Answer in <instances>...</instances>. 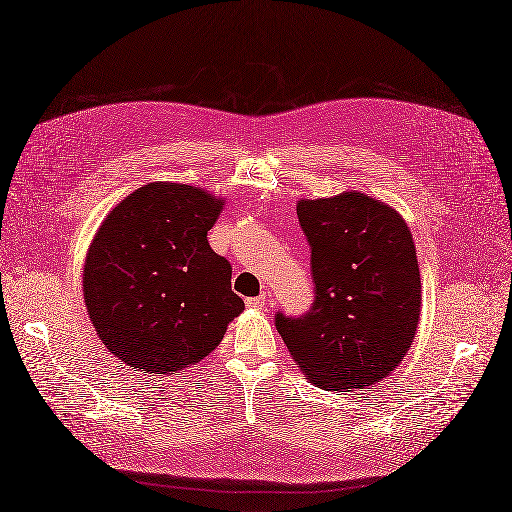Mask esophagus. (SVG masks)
I'll list each match as a JSON object with an SVG mask.
<instances>
[{
    "instance_id": "obj_1",
    "label": "esophagus",
    "mask_w": 512,
    "mask_h": 512,
    "mask_svg": "<svg viewBox=\"0 0 512 512\" xmlns=\"http://www.w3.org/2000/svg\"><path fill=\"white\" fill-rule=\"evenodd\" d=\"M246 306H248V308H252V310H264V306H266V298H264V296L248 298V300H246Z\"/></svg>"
}]
</instances>
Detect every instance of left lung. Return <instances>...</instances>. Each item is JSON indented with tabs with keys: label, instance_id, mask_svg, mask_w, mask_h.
<instances>
[{
	"label": "left lung",
	"instance_id": "8db88e82",
	"mask_svg": "<svg viewBox=\"0 0 512 512\" xmlns=\"http://www.w3.org/2000/svg\"><path fill=\"white\" fill-rule=\"evenodd\" d=\"M314 302L275 325L302 373L327 392H354L396 371L415 342L421 275L404 218L362 191L300 200Z\"/></svg>",
	"mask_w": 512,
	"mask_h": 512
}]
</instances>
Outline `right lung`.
Instances as JSON below:
<instances>
[{"label":"right lung","mask_w":512,"mask_h":512,"mask_svg":"<svg viewBox=\"0 0 512 512\" xmlns=\"http://www.w3.org/2000/svg\"><path fill=\"white\" fill-rule=\"evenodd\" d=\"M225 198L154 181L118 202L85 256L89 321L120 362L175 375L208 356L243 312L231 264L208 243Z\"/></svg>","instance_id":"1"}]
</instances>
